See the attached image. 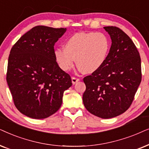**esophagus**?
<instances>
[{
	"label": "esophagus",
	"mask_w": 149,
	"mask_h": 149,
	"mask_svg": "<svg viewBox=\"0 0 149 149\" xmlns=\"http://www.w3.org/2000/svg\"><path fill=\"white\" fill-rule=\"evenodd\" d=\"M71 80H72L73 84H76V83L78 82V81H80V78H76V77H72V78H71Z\"/></svg>",
	"instance_id": "esophagus-1"
}]
</instances>
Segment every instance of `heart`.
Here are the masks:
<instances>
[{
	"instance_id": "b5f03b06",
	"label": "heart",
	"mask_w": 149,
	"mask_h": 149,
	"mask_svg": "<svg viewBox=\"0 0 149 149\" xmlns=\"http://www.w3.org/2000/svg\"><path fill=\"white\" fill-rule=\"evenodd\" d=\"M64 48H58L54 57L60 68L71 70L77 65L85 73H93L104 64L110 50V41L102 33H78L66 41Z\"/></svg>"
}]
</instances>
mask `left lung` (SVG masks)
<instances>
[{
    "label": "left lung",
    "mask_w": 149,
    "mask_h": 149,
    "mask_svg": "<svg viewBox=\"0 0 149 149\" xmlns=\"http://www.w3.org/2000/svg\"><path fill=\"white\" fill-rule=\"evenodd\" d=\"M112 39L102 67L83 80V103L89 112L102 118L123 114L130 108L142 80L141 59L136 45L116 26H105Z\"/></svg>",
    "instance_id": "8db88e82"
}]
</instances>
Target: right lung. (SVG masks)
Listing matches in <instances>:
<instances>
[{"mask_svg":"<svg viewBox=\"0 0 149 149\" xmlns=\"http://www.w3.org/2000/svg\"><path fill=\"white\" fill-rule=\"evenodd\" d=\"M66 29L37 26L13 45L8 59L7 82L13 103L22 114L45 118L58 110L64 91L71 85L59 67L54 44Z\"/></svg>","mask_w":149,"mask_h":149,"instance_id":"1","label":"right lung"}]
</instances>
